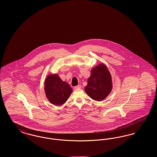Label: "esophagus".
I'll return each instance as SVG.
<instances>
[{
    "label": "esophagus",
    "instance_id": "obj_1",
    "mask_svg": "<svg viewBox=\"0 0 157 157\" xmlns=\"http://www.w3.org/2000/svg\"><path fill=\"white\" fill-rule=\"evenodd\" d=\"M81 88V86L80 85H77V86L74 87L75 89H78V88Z\"/></svg>",
    "mask_w": 157,
    "mask_h": 157
}]
</instances>
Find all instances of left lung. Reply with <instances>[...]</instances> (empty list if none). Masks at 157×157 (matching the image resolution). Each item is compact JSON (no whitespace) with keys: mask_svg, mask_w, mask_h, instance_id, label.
Instances as JSON below:
<instances>
[{"mask_svg":"<svg viewBox=\"0 0 157 157\" xmlns=\"http://www.w3.org/2000/svg\"><path fill=\"white\" fill-rule=\"evenodd\" d=\"M112 87L111 76L108 68L104 64H100L91 70L85 90L92 99L100 101L108 97Z\"/></svg>","mask_w":157,"mask_h":157,"instance_id":"left-lung-1","label":"left lung"}]
</instances>
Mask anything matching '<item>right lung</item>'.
<instances>
[{
  "label": "right lung",
  "mask_w": 157,
  "mask_h": 157,
  "mask_svg": "<svg viewBox=\"0 0 157 157\" xmlns=\"http://www.w3.org/2000/svg\"><path fill=\"white\" fill-rule=\"evenodd\" d=\"M45 91L51 103L60 105L67 101L72 90L67 82L60 79L58 75L52 74L48 76L45 80Z\"/></svg>",
  "instance_id": "right-lung-1"
}]
</instances>
